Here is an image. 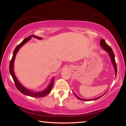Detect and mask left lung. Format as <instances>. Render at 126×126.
Returning <instances> with one entry per match:
<instances>
[{
    "label": "left lung",
    "instance_id": "8db88e82",
    "mask_svg": "<svg viewBox=\"0 0 126 126\" xmlns=\"http://www.w3.org/2000/svg\"><path fill=\"white\" fill-rule=\"evenodd\" d=\"M100 46H102V48L104 50H106L107 52H108V54H109L110 56V59H111V61L112 62V63H113V67L114 68V69H115V72H116V77L117 75V65H116V61H115V58H114V53L113 52V50L112 49V48L110 47L106 43L105 40L103 39H101V41H100ZM74 94L76 95V96L77 97V98L79 99V100H82V101H93V100H96L97 99H99L100 98L102 97L103 95L104 94H103L101 96L98 97L97 98H94V99H82V98H80L79 97H78L77 95L75 93H74Z\"/></svg>",
    "mask_w": 126,
    "mask_h": 126
}]
</instances>
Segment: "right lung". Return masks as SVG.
Returning a JSON list of instances; mask_svg holds the SVG:
<instances>
[{"mask_svg": "<svg viewBox=\"0 0 126 126\" xmlns=\"http://www.w3.org/2000/svg\"><path fill=\"white\" fill-rule=\"evenodd\" d=\"M32 37H34L38 39H42V38L37 37V36L34 35H31V36H29V37H28V38H25V39L23 40V41L21 42L19 44V45L17 46L15 48V49L14 50L12 58L11 59V61H10V62L9 64V72H10V74H11L13 79V80L14 82L15 85H16V88L18 89L21 93H23V94L28 95V96L33 97H37V98L43 97L46 96L47 94H48L51 91H52V89L53 88V84H54V78L52 79L50 83L49 84V85L47 88L45 89V90L43 91L42 92H34L30 91L29 89L25 88L24 86H23L20 83V82H19L18 79L16 78L14 73V69H13L14 62L15 57H16V53L18 52L19 49H20V48H21V47H22V46L24 45L25 43H27L29 40L31 39Z\"/></svg>", "mask_w": 126, "mask_h": 126, "instance_id": "1", "label": "right lung"}]
</instances>
